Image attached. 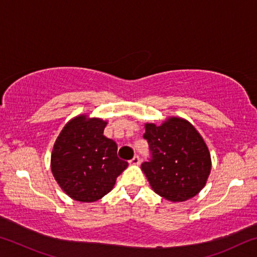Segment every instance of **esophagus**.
Wrapping results in <instances>:
<instances>
[{"label": "esophagus", "mask_w": 257, "mask_h": 257, "mask_svg": "<svg viewBox=\"0 0 257 257\" xmlns=\"http://www.w3.org/2000/svg\"><path fill=\"white\" fill-rule=\"evenodd\" d=\"M141 163V158H139L138 155H135L134 158L130 160V164H134V165H137Z\"/></svg>", "instance_id": "obj_1"}]
</instances>
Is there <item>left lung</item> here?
<instances>
[{"mask_svg": "<svg viewBox=\"0 0 257 257\" xmlns=\"http://www.w3.org/2000/svg\"><path fill=\"white\" fill-rule=\"evenodd\" d=\"M151 159L142 170L156 194L171 202H185L205 186L211 155L201 135L188 121L169 118L161 125L145 124Z\"/></svg>", "mask_w": 257, "mask_h": 257, "instance_id": "1", "label": "left lung"}]
</instances>
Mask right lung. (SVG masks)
<instances>
[{"instance_id":"right-lung-1","label":"right lung","mask_w":257,"mask_h":257,"mask_svg":"<svg viewBox=\"0 0 257 257\" xmlns=\"http://www.w3.org/2000/svg\"><path fill=\"white\" fill-rule=\"evenodd\" d=\"M106 121L81 114L64 125L51 155L61 189L78 202L98 201L110 193L128 162L116 155L115 142L103 135Z\"/></svg>"}]
</instances>
